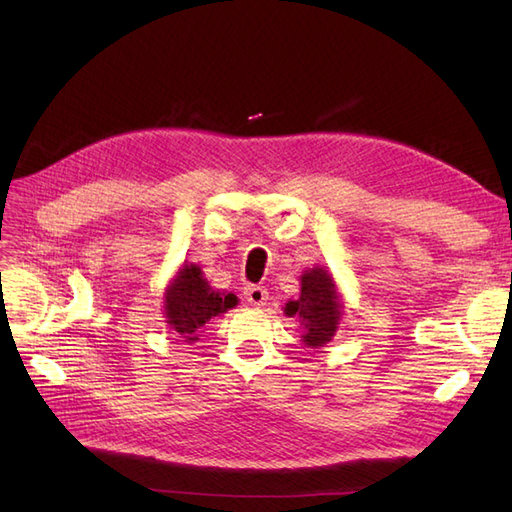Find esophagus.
Returning a JSON list of instances; mask_svg holds the SVG:
<instances>
[{"label":"esophagus","mask_w":512,"mask_h":512,"mask_svg":"<svg viewBox=\"0 0 512 512\" xmlns=\"http://www.w3.org/2000/svg\"><path fill=\"white\" fill-rule=\"evenodd\" d=\"M243 297L250 305L262 307V305H267V301H269V292H267V288H262V286H245Z\"/></svg>","instance_id":"34e87169"}]
</instances>
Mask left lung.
I'll return each instance as SVG.
<instances>
[{
    "mask_svg": "<svg viewBox=\"0 0 512 512\" xmlns=\"http://www.w3.org/2000/svg\"><path fill=\"white\" fill-rule=\"evenodd\" d=\"M286 316H297L303 324L301 342L307 348H322L335 337L344 316V299L327 267H312L301 275L297 299L284 307Z\"/></svg>",
    "mask_w": 512,
    "mask_h": 512,
    "instance_id": "left-lung-1",
    "label": "left lung"
}]
</instances>
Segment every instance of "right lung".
I'll list each match as a JSON object with an SVG mask.
<instances>
[{
  "mask_svg": "<svg viewBox=\"0 0 512 512\" xmlns=\"http://www.w3.org/2000/svg\"><path fill=\"white\" fill-rule=\"evenodd\" d=\"M239 303L237 294L215 290L194 262L185 260L164 290V322L179 342L194 344L205 324Z\"/></svg>",
  "mask_w": 512,
  "mask_h": 512,
  "instance_id": "obj_1",
  "label": "right lung"
}]
</instances>
